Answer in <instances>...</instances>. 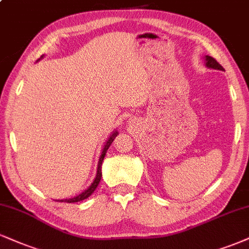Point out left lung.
Instances as JSON below:
<instances>
[{"mask_svg": "<svg viewBox=\"0 0 249 249\" xmlns=\"http://www.w3.org/2000/svg\"><path fill=\"white\" fill-rule=\"evenodd\" d=\"M205 60H206V66H208L209 68H213V70L224 71V68L221 67V65L219 64V62H218L214 58H212V56L206 55L205 56Z\"/></svg>", "mask_w": 249, "mask_h": 249, "instance_id": "8db88e82", "label": "left lung"}]
</instances>
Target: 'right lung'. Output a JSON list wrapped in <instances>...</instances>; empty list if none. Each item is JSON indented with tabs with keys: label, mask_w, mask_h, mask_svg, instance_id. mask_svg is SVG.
Segmentation results:
<instances>
[{
	"label": "right lung",
	"mask_w": 249,
	"mask_h": 249,
	"mask_svg": "<svg viewBox=\"0 0 249 249\" xmlns=\"http://www.w3.org/2000/svg\"><path fill=\"white\" fill-rule=\"evenodd\" d=\"M117 134H118V133H117V132L113 133L112 136L110 137L109 139H107V142H106V145H104L103 152H102V155H101V158H100V161H98V166H97V174H96V178H95V179H94V182H92V183H91L90 187H89L88 189H87V190L85 191V193L80 194L79 196L74 197V198H70V199H61V200H59V202H66V203H75V202H80V200H83V199L88 198V197L90 196V195H91L92 193H94L96 188H97L98 183H100V181H101V178H102L101 166H102V162H103V159H104V157H106V153H107V148L110 147V145H111L113 140H115V138L117 137Z\"/></svg>",
	"instance_id": "add662e5"
}]
</instances>
